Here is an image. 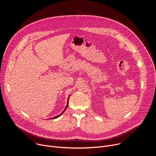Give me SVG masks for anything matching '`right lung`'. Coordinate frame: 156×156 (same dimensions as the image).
<instances>
[{
  "instance_id": "right-lung-1",
  "label": "right lung",
  "mask_w": 156,
  "mask_h": 156,
  "mask_svg": "<svg viewBox=\"0 0 156 156\" xmlns=\"http://www.w3.org/2000/svg\"><path fill=\"white\" fill-rule=\"evenodd\" d=\"M69 96H68V100H67V103H66V107H65V108L64 109V110L63 111V112L61 113V114L60 115H58V116H55V117H53V119H56V118H58V117H60L62 114H63V113L65 111V110L67 109V108H68V101H69Z\"/></svg>"
}]
</instances>
